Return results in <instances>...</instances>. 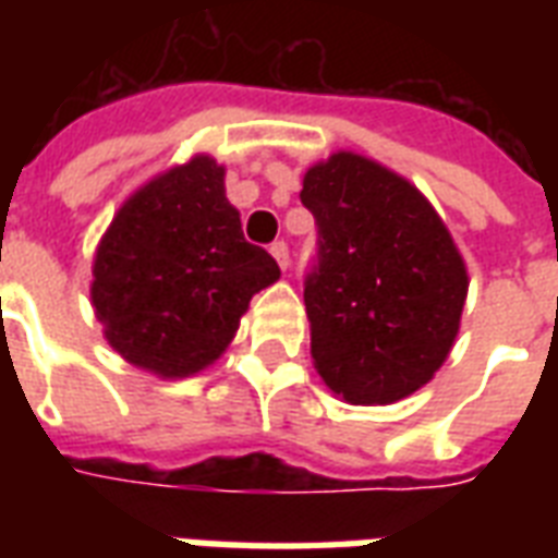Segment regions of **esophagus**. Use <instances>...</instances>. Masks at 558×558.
Segmentation results:
<instances>
[{
    "label": "esophagus",
    "instance_id": "34e87169",
    "mask_svg": "<svg viewBox=\"0 0 558 558\" xmlns=\"http://www.w3.org/2000/svg\"><path fill=\"white\" fill-rule=\"evenodd\" d=\"M269 252H271V257L278 260L280 269H287V266H289V245L283 243V240H278V243H271Z\"/></svg>",
    "mask_w": 558,
    "mask_h": 558
}]
</instances>
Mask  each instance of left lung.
<instances>
[{
    "mask_svg": "<svg viewBox=\"0 0 558 558\" xmlns=\"http://www.w3.org/2000/svg\"><path fill=\"white\" fill-rule=\"evenodd\" d=\"M318 226L306 275L310 348L350 405H388L432 379L460 330L469 275L449 228L408 179L356 153L306 170Z\"/></svg>",
    "mask_w": 558,
    "mask_h": 558,
    "instance_id": "obj_1",
    "label": "left lung"
}]
</instances>
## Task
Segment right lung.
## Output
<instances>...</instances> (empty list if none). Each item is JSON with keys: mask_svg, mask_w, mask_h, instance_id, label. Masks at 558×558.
I'll return each mask as SVG.
<instances>
[{"mask_svg": "<svg viewBox=\"0 0 558 558\" xmlns=\"http://www.w3.org/2000/svg\"><path fill=\"white\" fill-rule=\"evenodd\" d=\"M92 306L109 348L165 379L199 373L231 344L254 292L280 278L245 243L226 168L193 156L130 196L100 236Z\"/></svg>", "mask_w": 558, "mask_h": 558, "instance_id": "right-lung-1", "label": "right lung"}]
</instances>
